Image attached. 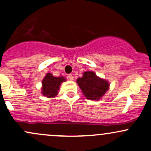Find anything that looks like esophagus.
<instances>
[{
    "mask_svg": "<svg viewBox=\"0 0 151 151\" xmlns=\"http://www.w3.org/2000/svg\"><path fill=\"white\" fill-rule=\"evenodd\" d=\"M68 78L70 80H74V76H73L72 74H69V75H68Z\"/></svg>",
    "mask_w": 151,
    "mask_h": 151,
    "instance_id": "esophagus-1",
    "label": "esophagus"
}]
</instances>
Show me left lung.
<instances>
[{
  "mask_svg": "<svg viewBox=\"0 0 151 151\" xmlns=\"http://www.w3.org/2000/svg\"><path fill=\"white\" fill-rule=\"evenodd\" d=\"M80 88L87 99L99 100L109 90V84L107 81L97 77L93 71H85L82 77L77 80Z\"/></svg>",
  "mask_w": 151,
  "mask_h": 151,
  "instance_id": "8db88e82",
  "label": "left lung"
}]
</instances>
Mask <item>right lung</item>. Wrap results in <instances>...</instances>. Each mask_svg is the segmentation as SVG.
Here are the masks:
<instances>
[{
    "mask_svg": "<svg viewBox=\"0 0 151 151\" xmlns=\"http://www.w3.org/2000/svg\"><path fill=\"white\" fill-rule=\"evenodd\" d=\"M64 81H66L64 77H55L50 73H47L42 82V95L47 98L55 97L58 93L60 85Z\"/></svg>",
    "mask_w": 151,
    "mask_h": 151,
    "instance_id": "obj_1",
    "label": "right lung"
}]
</instances>
